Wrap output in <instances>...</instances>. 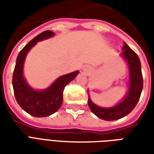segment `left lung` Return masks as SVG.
Here are the masks:
<instances>
[{
	"instance_id": "obj_1",
	"label": "left lung",
	"mask_w": 154,
	"mask_h": 154,
	"mask_svg": "<svg viewBox=\"0 0 154 154\" xmlns=\"http://www.w3.org/2000/svg\"><path fill=\"white\" fill-rule=\"evenodd\" d=\"M124 44L121 55L127 61L129 69V89L125 99L116 106L101 108L95 105L88 97V106L91 112L105 120H116L130 113L138 103L143 90V81L140 60L134 51L125 43Z\"/></svg>"
}]
</instances>
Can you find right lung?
Masks as SVG:
<instances>
[{"instance_id":"add662e5","label":"right lung","mask_w":154,"mask_h":154,"mask_svg":"<svg viewBox=\"0 0 154 154\" xmlns=\"http://www.w3.org/2000/svg\"><path fill=\"white\" fill-rule=\"evenodd\" d=\"M54 35V32L46 30L29 41L19 53L13 72L12 84L16 101L23 110L35 117H45L55 113L63 103L64 87L78 74V71H76L62 76L57 78L50 87L40 91L33 90L26 83L22 75L26 54L37 42L50 38Z\"/></svg>"}]
</instances>
